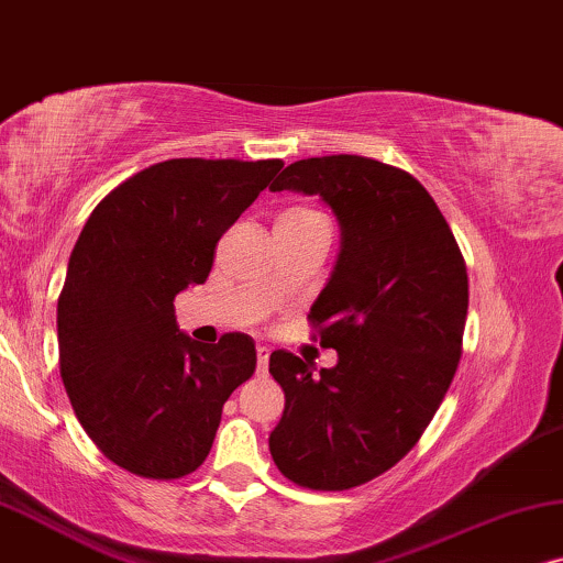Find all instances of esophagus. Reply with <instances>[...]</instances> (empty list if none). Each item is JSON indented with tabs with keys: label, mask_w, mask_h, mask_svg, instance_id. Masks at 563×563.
Returning <instances> with one entry per match:
<instances>
[{
	"label": "esophagus",
	"mask_w": 563,
	"mask_h": 563,
	"mask_svg": "<svg viewBox=\"0 0 563 563\" xmlns=\"http://www.w3.org/2000/svg\"><path fill=\"white\" fill-rule=\"evenodd\" d=\"M267 365H269V350L257 347V373H260V376H265Z\"/></svg>",
	"instance_id": "1"
}]
</instances>
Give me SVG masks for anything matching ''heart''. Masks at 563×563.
Segmentation results:
<instances>
[{"mask_svg": "<svg viewBox=\"0 0 563 563\" xmlns=\"http://www.w3.org/2000/svg\"><path fill=\"white\" fill-rule=\"evenodd\" d=\"M317 221H327V219L319 211H313V208L294 206V208H288V211L280 213L275 229L277 227H309V223H317Z\"/></svg>", "mask_w": 563, "mask_h": 563, "instance_id": "1", "label": "heart"}]
</instances>
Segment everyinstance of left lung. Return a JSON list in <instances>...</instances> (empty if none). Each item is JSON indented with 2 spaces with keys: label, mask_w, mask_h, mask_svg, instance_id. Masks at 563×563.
<instances>
[{
  "label": "left lung",
  "mask_w": 563,
  "mask_h": 563,
  "mask_svg": "<svg viewBox=\"0 0 563 563\" xmlns=\"http://www.w3.org/2000/svg\"><path fill=\"white\" fill-rule=\"evenodd\" d=\"M269 190L319 195L342 227L309 313L311 336L340 360L313 373L294 352L269 355L286 391L269 453L303 489L344 492L394 468L443 404L463 352L466 260L432 195L391 164L311 156Z\"/></svg>",
  "instance_id": "obj_1"
}]
</instances>
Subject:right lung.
<instances>
[{
    "mask_svg": "<svg viewBox=\"0 0 563 563\" xmlns=\"http://www.w3.org/2000/svg\"><path fill=\"white\" fill-rule=\"evenodd\" d=\"M280 159H167L97 203L58 296V365L79 424L115 466L154 482L211 453L223 404L257 368L250 334L200 344L177 329L175 296L200 286L216 244Z\"/></svg>",
    "mask_w": 563,
    "mask_h": 563,
    "instance_id": "add662e5",
    "label": "right lung"
}]
</instances>
